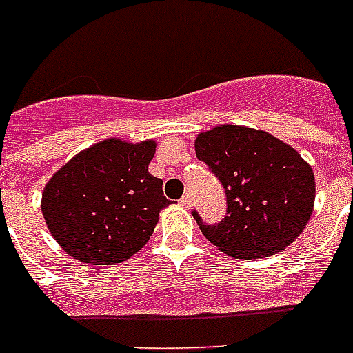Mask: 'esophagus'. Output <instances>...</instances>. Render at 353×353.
Masks as SVG:
<instances>
[{"instance_id":"obj_1","label":"esophagus","mask_w":353,"mask_h":353,"mask_svg":"<svg viewBox=\"0 0 353 353\" xmlns=\"http://www.w3.org/2000/svg\"><path fill=\"white\" fill-rule=\"evenodd\" d=\"M179 205L185 207V209H190L192 207V199H190V194H185L181 199H179Z\"/></svg>"}]
</instances>
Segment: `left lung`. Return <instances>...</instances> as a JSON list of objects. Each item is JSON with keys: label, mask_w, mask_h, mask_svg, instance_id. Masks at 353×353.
I'll return each instance as SVG.
<instances>
[{"label": "left lung", "mask_w": 353, "mask_h": 353, "mask_svg": "<svg viewBox=\"0 0 353 353\" xmlns=\"http://www.w3.org/2000/svg\"><path fill=\"white\" fill-rule=\"evenodd\" d=\"M196 155L225 190L227 216L205 223V238L229 256L263 258L282 251L306 227L315 201L312 166L271 133L223 124L196 139Z\"/></svg>", "instance_id": "obj_1"}]
</instances>
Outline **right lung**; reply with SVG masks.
<instances>
[{
  "label": "right lung",
  "instance_id": "right-lung-1",
  "mask_svg": "<svg viewBox=\"0 0 353 353\" xmlns=\"http://www.w3.org/2000/svg\"><path fill=\"white\" fill-rule=\"evenodd\" d=\"M154 141L108 139L80 152L47 183L41 212L69 256L95 265L126 260L148 241L170 203L148 172Z\"/></svg>",
  "mask_w": 353,
  "mask_h": 353
}]
</instances>
